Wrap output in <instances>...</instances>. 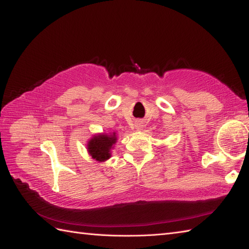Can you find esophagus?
<instances>
[{
	"label": "esophagus",
	"instance_id": "esophagus-1",
	"mask_svg": "<svg viewBox=\"0 0 249 249\" xmlns=\"http://www.w3.org/2000/svg\"><path fill=\"white\" fill-rule=\"evenodd\" d=\"M141 127H142L141 124H137V125H136V128H137V129H141Z\"/></svg>",
	"mask_w": 249,
	"mask_h": 249
}]
</instances>
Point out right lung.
Wrapping results in <instances>:
<instances>
[{"label": "right lung", "instance_id": "add662e5", "mask_svg": "<svg viewBox=\"0 0 249 249\" xmlns=\"http://www.w3.org/2000/svg\"><path fill=\"white\" fill-rule=\"evenodd\" d=\"M116 137L115 134L108 135H98L95 136L89 140L88 143V150L91 156L98 161H104L110 158V150L112 144L115 143Z\"/></svg>", "mask_w": 249, "mask_h": 249}]
</instances>
